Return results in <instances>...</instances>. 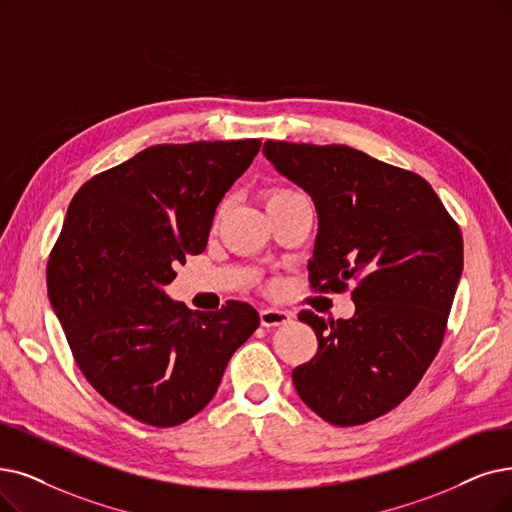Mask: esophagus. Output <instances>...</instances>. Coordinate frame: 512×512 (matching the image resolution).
<instances>
[{"label":"esophagus","instance_id":"obj_1","mask_svg":"<svg viewBox=\"0 0 512 512\" xmlns=\"http://www.w3.org/2000/svg\"><path fill=\"white\" fill-rule=\"evenodd\" d=\"M290 319H292V313L281 311V309H273V306H269V309H262V311H260V323H262L264 327L285 325V323H290Z\"/></svg>","mask_w":512,"mask_h":512}]
</instances>
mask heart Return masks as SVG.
<instances>
[{"label":"heart","mask_w":512,"mask_h":512,"mask_svg":"<svg viewBox=\"0 0 512 512\" xmlns=\"http://www.w3.org/2000/svg\"><path fill=\"white\" fill-rule=\"evenodd\" d=\"M290 195H296V191H290V189H273V191H269V195H267V201L283 199V197H290Z\"/></svg>","instance_id":"heart-1"}]
</instances>
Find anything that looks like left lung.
<instances>
[{
	"label": "left lung",
	"mask_w": 512,
	"mask_h": 512,
	"mask_svg": "<svg viewBox=\"0 0 512 512\" xmlns=\"http://www.w3.org/2000/svg\"><path fill=\"white\" fill-rule=\"evenodd\" d=\"M262 151L315 201L311 288L353 285L351 319L300 311L319 346L294 386L325 422L365 424L410 395L441 349L462 275L460 227L422 176L363 151L283 140Z\"/></svg>",
	"instance_id": "obj_1"
}]
</instances>
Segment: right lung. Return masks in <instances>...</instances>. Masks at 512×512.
Here are the masks:
<instances>
[{
    "label": "right lung",
    "mask_w": 512,
    "mask_h": 512,
    "mask_svg": "<svg viewBox=\"0 0 512 512\" xmlns=\"http://www.w3.org/2000/svg\"><path fill=\"white\" fill-rule=\"evenodd\" d=\"M258 138L157 145L81 187L48 258V296L81 374L117 410L159 428L187 422L218 391L260 323L248 302L189 311L163 292L206 250L220 199Z\"/></svg>",
    "instance_id": "1"
}]
</instances>
